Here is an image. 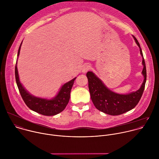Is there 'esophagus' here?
Masks as SVG:
<instances>
[{"instance_id": "obj_1", "label": "esophagus", "mask_w": 159, "mask_h": 159, "mask_svg": "<svg viewBox=\"0 0 159 159\" xmlns=\"http://www.w3.org/2000/svg\"><path fill=\"white\" fill-rule=\"evenodd\" d=\"M90 69V66L89 65H85L82 69V72L83 73H86L87 72H88Z\"/></svg>"}]
</instances>
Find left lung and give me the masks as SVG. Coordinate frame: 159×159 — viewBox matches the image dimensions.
Segmentation results:
<instances>
[{
  "mask_svg": "<svg viewBox=\"0 0 159 159\" xmlns=\"http://www.w3.org/2000/svg\"><path fill=\"white\" fill-rule=\"evenodd\" d=\"M132 37L139 47L143 67L142 74L144 79L139 89L126 94L118 93L106 87L93 72L89 71L86 74L92 101L98 111L105 114L119 116L132 110L137 105L143 92L147 79L145 63L140 45L137 39Z\"/></svg>",
  "mask_w": 159,
  "mask_h": 159,
  "instance_id": "obj_1",
  "label": "left lung"
}]
</instances>
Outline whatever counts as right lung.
<instances>
[{
  "label": "right lung",
  "mask_w": 159,
  "mask_h": 159,
  "mask_svg": "<svg viewBox=\"0 0 159 159\" xmlns=\"http://www.w3.org/2000/svg\"><path fill=\"white\" fill-rule=\"evenodd\" d=\"M22 43V42H21L19 48L17 53V59L19 56ZM17 59L15 68L16 80L20 93L24 102L27 105V106L30 109L37 113L47 116H55L62 112L69 103L70 97V91L76 77L64 84L61 87L57 95L52 98L48 99L45 98L35 97L30 93L20 82L17 66Z\"/></svg>",
  "instance_id": "add662e5"
}]
</instances>
